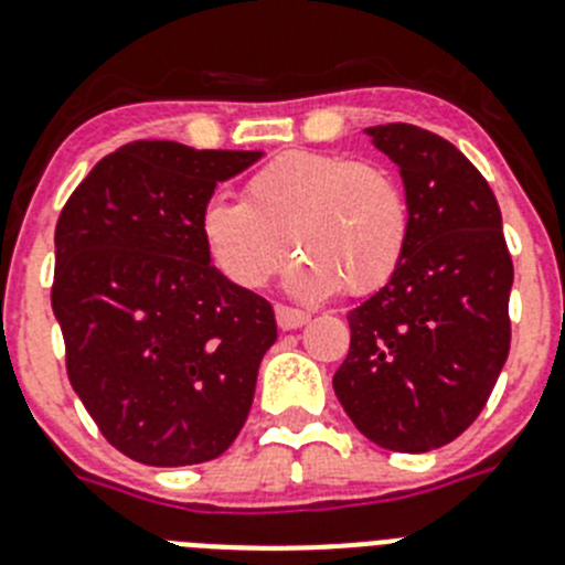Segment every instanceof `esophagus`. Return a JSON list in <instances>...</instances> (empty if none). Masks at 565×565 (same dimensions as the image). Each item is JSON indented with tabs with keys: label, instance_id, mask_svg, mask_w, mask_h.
Returning a JSON list of instances; mask_svg holds the SVG:
<instances>
[{
	"label": "esophagus",
	"instance_id": "esophagus-1",
	"mask_svg": "<svg viewBox=\"0 0 565 565\" xmlns=\"http://www.w3.org/2000/svg\"><path fill=\"white\" fill-rule=\"evenodd\" d=\"M311 319L308 311H299V308H288V306H277V326L282 331H294V328H302Z\"/></svg>",
	"mask_w": 565,
	"mask_h": 565
}]
</instances>
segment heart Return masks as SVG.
Instances as JSON below:
<instances>
[{"label":"heart","instance_id":"b5f03b06","mask_svg":"<svg viewBox=\"0 0 565 565\" xmlns=\"http://www.w3.org/2000/svg\"><path fill=\"white\" fill-rule=\"evenodd\" d=\"M209 257L234 286L259 291L288 263L297 297L319 299L344 288L373 294L402 266L411 243V203L379 163L351 154L288 149L274 154L243 186V203L203 209Z\"/></svg>","mask_w":565,"mask_h":565}]
</instances>
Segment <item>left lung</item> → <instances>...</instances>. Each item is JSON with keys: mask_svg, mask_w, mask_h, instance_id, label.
<instances>
[{"mask_svg": "<svg viewBox=\"0 0 565 565\" xmlns=\"http://www.w3.org/2000/svg\"><path fill=\"white\" fill-rule=\"evenodd\" d=\"M367 135L402 172L411 243L391 282L348 313L333 391L373 444L427 452L476 422L501 376L515 268L495 194L461 149L413 124Z\"/></svg>", "mask_w": 565, "mask_h": 565, "instance_id": "obj_1", "label": "left lung"}]
</instances>
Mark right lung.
<instances>
[{
	"label": "right lung",
	"instance_id": "add662e5",
	"mask_svg": "<svg viewBox=\"0 0 565 565\" xmlns=\"http://www.w3.org/2000/svg\"><path fill=\"white\" fill-rule=\"evenodd\" d=\"M259 154L132 141L58 214L50 299L70 384L132 461H212L252 411L274 308L212 266L201 217L214 186Z\"/></svg>",
	"mask_w": 565,
	"mask_h": 565
}]
</instances>
